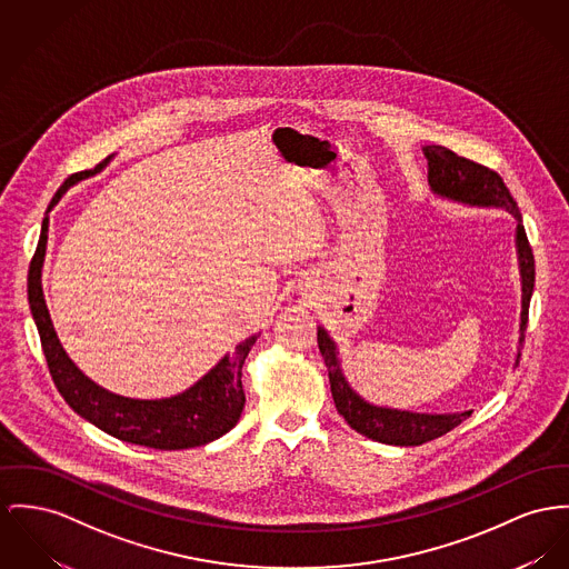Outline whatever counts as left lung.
<instances>
[{
  "instance_id": "1",
  "label": "left lung",
  "mask_w": 569,
  "mask_h": 569,
  "mask_svg": "<svg viewBox=\"0 0 569 569\" xmlns=\"http://www.w3.org/2000/svg\"><path fill=\"white\" fill-rule=\"evenodd\" d=\"M425 157L429 166V186L440 196H447L457 202L479 204V207H502L518 220V254H520V273H522V323H520V347H525V330L529 323V303L535 287V259L530 250L527 230L522 227V213L507 190L502 177L483 163L459 157L447 147H425ZM319 351L326 360L330 388L335 397V406L347 425L358 433L395 447H420L431 442L455 429L461 420L470 417V412L461 415H412L388 408H376L360 399L349 383L345 381L337 358V347L330 341L323 328L317 330ZM520 358V353H518Z\"/></svg>"
}]
</instances>
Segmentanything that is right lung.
<instances>
[{"instance_id":"1","label":"right lung","mask_w":569,"mask_h":569,"mask_svg":"<svg viewBox=\"0 0 569 569\" xmlns=\"http://www.w3.org/2000/svg\"><path fill=\"white\" fill-rule=\"evenodd\" d=\"M101 166L103 163H99L94 170H99ZM94 170L71 174L53 196L51 204L60 200L67 188L92 174ZM44 246L47 220L42 222L39 246L28 271V300L39 328L40 345L51 379L58 392L79 417L90 420L94 427L118 440L161 451L207 445L211 440H218L237 425L246 406V395L241 388V367L248 351L257 342V337L239 342L230 356H224L204 378L193 383L183 395L159 401H138L112 395L77 369L56 337L40 287Z\"/></svg>"}]
</instances>
